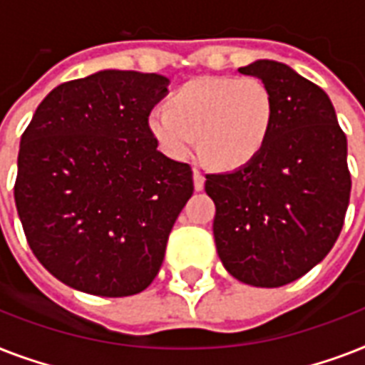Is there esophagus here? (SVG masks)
<instances>
[{
	"label": "esophagus",
	"mask_w": 365,
	"mask_h": 365,
	"mask_svg": "<svg viewBox=\"0 0 365 365\" xmlns=\"http://www.w3.org/2000/svg\"><path fill=\"white\" fill-rule=\"evenodd\" d=\"M193 182L197 191H202V189H205V174H202L199 168H195L193 170Z\"/></svg>",
	"instance_id": "1"
}]
</instances>
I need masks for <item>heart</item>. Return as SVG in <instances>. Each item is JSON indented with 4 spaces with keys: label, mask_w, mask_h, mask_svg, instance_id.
Segmentation results:
<instances>
[{
    "label": "heart",
    "mask_w": 365,
    "mask_h": 365,
    "mask_svg": "<svg viewBox=\"0 0 365 365\" xmlns=\"http://www.w3.org/2000/svg\"><path fill=\"white\" fill-rule=\"evenodd\" d=\"M274 119L271 88L254 76L199 77L149 113V130L172 159L200 149L214 165L239 168L265 145Z\"/></svg>",
    "instance_id": "b5f03b06"
}]
</instances>
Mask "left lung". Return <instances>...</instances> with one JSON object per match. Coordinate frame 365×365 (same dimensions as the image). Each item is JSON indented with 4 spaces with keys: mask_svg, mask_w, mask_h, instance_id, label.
<instances>
[{
    "mask_svg": "<svg viewBox=\"0 0 365 365\" xmlns=\"http://www.w3.org/2000/svg\"><path fill=\"white\" fill-rule=\"evenodd\" d=\"M271 88L274 119L259 155L225 174H206L216 205L214 239L229 274L278 288L328 255L351 199L346 136L322 88L274 60L239 68Z\"/></svg>",
    "mask_w": 365,
    "mask_h": 365,
    "instance_id": "8db88e82",
    "label": "left lung"
}]
</instances>
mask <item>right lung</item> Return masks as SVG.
Here are the masks:
<instances>
[{"instance_id":"add662e5","label":"right lung","mask_w":365,"mask_h":365,"mask_svg":"<svg viewBox=\"0 0 365 365\" xmlns=\"http://www.w3.org/2000/svg\"><path fill=\"white\" fill-rule=\"evenodd\" d=\"M159 73L104 70L62 83L22 134L14 202L26 240L60 282L102 297L157 277L193 170L157 149Z\"/></svg>"}]
</instances>
